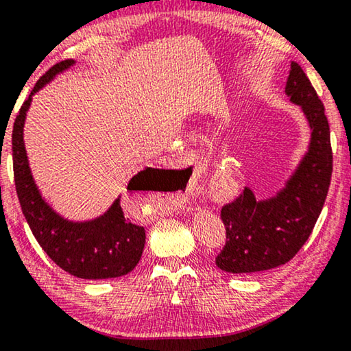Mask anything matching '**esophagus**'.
<instances>
[{"mask_svg": "<svg viewBox=\"0 0 351 351\" xmlns=\"http://www.w3.org/2000/svg\"><path fill=\"white\" fill-rule=\"evenodd\" d=\"M175 200V205L178 208H182V209H187L189 211V208H186V202H187V192L186 191H180L176 193V195L173 197Z\"/></svg>", "mask_w": 351, "mask_h": 351, "instance_id": "obj_1", "label": "esophagus"}]
</instances>
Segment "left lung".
Masks as SVG:
<instances>
[{
    "instance_id": "8db88e82",
    "label": "left lung",
    "mask_w": 351,
    "mask_h": 351,
    "mask_svg": "<svg viewBox=\"0 0 351 351\" xmlns=\"http://www.w3.org/2000/svg\"><path fill=\"white\" fill-rule=\"evenodd\" d=\"M285 94L306 114L312 130L309 149L274 197L257 200L245 187L241 195L222 206L227 243L216 257V265L227 273H258L285 265L311 237L325 205L332 173L329 124L323 102L295 61Z\"/></svg>"
}]
</instances>
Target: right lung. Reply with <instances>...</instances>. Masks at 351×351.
<instances>
[{
	"mask_svg": "<svg viewBox=\"0 0 351 351\" xmlns=\"http://www.w3.org/2000/svg\"><path fill=\"white\" fill-rule=\"evenodd\" d=\"M74 60L61 61L42 75L29 97L20 107L12 130L14 180L23 216L44 252L64 269L80 279H112L132 271L142 258L145 228L124 217L119 197L107 213L93 221L72 222L50 208L31 175L23 142V125L33 94L44 88L60 72L69 69ZM149 171H171L146 169L129 181L128 191L149 189Z\"/></svg>",
	"mask_w": 351,
	"mask_h": 351,
	"instance_id": "add662e5",
	"label": "right lung"
}]
</instances>
